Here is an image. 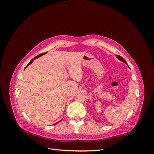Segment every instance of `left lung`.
Returning a JSON list of instances; mask_svg holds the SVG:
<instances>
[{"instance_id":"1","label":"left lung","mask_w":154,"mask_h":154,"mask_svg":"<svg viewBox=\"0 0 154 154\" xmlns=\"http://www.w3.org/2000/svg\"><path fill=\"white\" fill-rule=\"evenodd\" d=\"M116 57H117V58H118L120 61H122V62H123V63H125L126 65H127V66L128 67V63H127V62L125 61V60L123 58V57H120V56H119V55H116Z\"/></svg>"}]
</instances>
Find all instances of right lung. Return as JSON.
I'll use <instances>...</instances> for the list:
<instances>
[{
  "instance_id": "right-lung-1",
  "label": "right lung",
  "mask_w": 154,
  "mask_h": 154,
  "mask_svg": "<svg viewBox=\"0 0 154 154\" xmlns=\"http://www.w3.org/2000/svg\"><path fill=\"white\" fill-rule=\"evenodd\" d=\"M45 53H47V52H46V53H42V54H38V56H36V57H35V58H32L31 60V61H30V62L28 63V64H27V66L26 67V68L27 67V66H29V65L31 64V63H32V62H33L34 61V60H35V59H36V58H38V57H41V56H42V55H44V54H45ZM25 68V69H26ZM57 123H56V124H57Z\"/></svg>"
}]
</instances>
